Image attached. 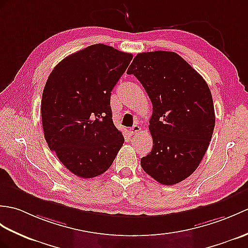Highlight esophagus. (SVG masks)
<instances>
[{
    "mask_svg": "<svg viewBox=\"0 0 248 248\" xmlns=\"http://www.w3.org/2000/svg\"><path fill=\"white\" fill-rule=\"evenodd\" d=\"M140 130H141V128L138 124H134L133 126H132V128L130 129V132H131V134L133 135V136H135V135H138L140 134Z\"/></svg>",
    "mask_w": 248,
    "mask_h": 248,
    "instance_id": "34e87169",
    "label": "esophagus"
}]
</instances>
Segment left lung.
<instances>
[{
  "mask_svg": "<svg viewBox=\"0 0 248 248\" xmlns=\"http://www.w3.org/2000/svg\"><path fill=\"white\" fill-rule=\"evenodd\" d=\"M126 73L140 80L153 107V148L140 159L142 169L163 185L184 181L199 167L214 133L208 84L173 51L138 54Z\"/></svg>",
  "mask_w": 248,
  "mask_h": 248,
  "instance_id": "left-lung-1",
  "label": "left lung"
}]
</instances>
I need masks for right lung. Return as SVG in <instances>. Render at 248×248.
I'll use <instances>...</instances> for the list:
<instances>
[{
	"label": "right lung",
	"instance_id": "1",
	"mask_svg": "<svg viewBox=\"0 0 248 248\" xmlns=\"http://www.w3.org/2000/svg\"><path fill=\"white\" fill-rule=\"evenodd\" d=\"M132 58L112 46L94 44L59 62L46 81L41 101L45 140L75 175L102 174L123 147L110 98Z\"/></svg>",
	"mask_w": 248,
	"mask_h": 248
}]
</instances>
